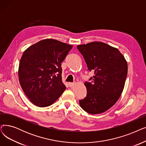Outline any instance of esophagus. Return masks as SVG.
<instances>
[{"instance_id":"1","label":"esophagus","mask_w":146,"mask_h":146,"mask_svg":"<svg viewBox=\"0 0 146 146\" xmlns=\"http://www.w3.org/2000/svg\"><path fill=\"white\" fill-rule=\"evenodd\" d=\"M74 84H75V83H72V82H69L68 83V85L70 87H73Z\"/></svg>"}]
</instances>
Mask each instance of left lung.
<instances>
[{"label": "left lung", "instance_id": "1", "mask_svg": "<svg viewBox=\"0 0 146 146\" xmlns=\"http://www.w3.org/2000/svg\"><path fill=\"white\" fill-rule=\"evenodd\" d=\"M88 69L94 72L85 82L86 97L79 100L82 109L91 115L102 113L115 104L121 96L128 73V64L119 50L106 43L94 42L80 45Z\"/></svg>", "mask_w": 146, "mask_h": 146}]
</instances>
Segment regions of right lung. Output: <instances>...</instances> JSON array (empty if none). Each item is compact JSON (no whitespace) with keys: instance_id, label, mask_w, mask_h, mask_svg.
Masks as SVG:
<instances>
[{"instance_id":"add662e5","label":"right lung","mask_w":146,"mask_h":146,"mask_svg":"<svg viewBox=\"0 0 146 146\" xmlns=\"http://www.w3.org/2000/svg\"><path fill=\"white\" fill-rule=\"evenodd\" d=\"M72 47L46 39L24 52L18 68L19 82L25 94L36 106H50L65 91L61 66Z\"/></svg>"}]
</instances>
